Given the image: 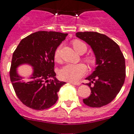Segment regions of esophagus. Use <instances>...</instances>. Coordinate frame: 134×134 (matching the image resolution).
<instances>
[{
    "label": "esophagus",
    "mask_w": 134,
    "mask_h": 134,
    "mask_svg": "<svg viewBox=\"0 0 134 134\" xmlns=\"http://www.w3.org/2000/svg\"><path fill=\"white\" fill-rule=\"evenodd\" d=\"M70 84H73V85H76V86H79L81 84V83H80V82H77V83H75V82H70Z\"/></svg>",
    "instance_id": "esophagus-1"
}]
</instances>
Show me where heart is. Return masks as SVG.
I'll list each match as a JSON object with an SVG mask.
<instances>
[{
    "label": "heart",
    "instance_id": "heart-1",
    "mask_svg": "<svg viewBox=\"0 0 134 134\" xmlns=\"http://www.w3.org/2000/svg\"><path fill=\"white\" fill-rule=\"evenodd\" d=\"M72 46L76 52L79 54H84L87 50V46L84 42L80 40H74L72 41ZM54 60L56 62L60 61V48L57 49L54 55ZM86 62L93 66L96 63V59L93 56H88L85 57ZM87 71L86 66L83 64H66L59 70V76L62 80L70 82H76L82 77Z\"/></svg>",
    "mask_w": 134,
    "mask_h": 134
}]
</instances>
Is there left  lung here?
I'll list each match as a JSON object with an SVG mask.
<instances>
[{"label":"left lung","instance_id":"1","mask_svg":"<svg viewBox=\"0 0 134 134\" xmlns=\"http://www.w3.org/2000/svg\"><path fill=\"white\" fill-rule=\"evenodd\" d=\"M76 37L85 41L96 57L95 70L86 80L91 93L83 99L86 105L101 107L113 100L125 80V59L119 46L109 37L96 32H77Z\"/></svg>","mask_w":134,"mask_h":134}]
</instances>
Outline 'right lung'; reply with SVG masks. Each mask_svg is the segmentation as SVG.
I'll use <instances>...</instances> for the list:
<instances>
[{
  "label": "right lung",
  "instance_id": "add662e5",
  "mask_svg": "<svg viewBox=\"0 0 134 134\" xmlns=\"http://www.w3.org/2000/svg\"><path fill=\"white\" fill-rule=\"evenodd\" d=\"M67 35L52 31L37 32L23 38L13 53L10 80L17 97L27 107L43 110L57 101V93L66 82L55 77L54 55ZM24 64L33 67L27 82L23 80L17 71Z\"/></svg>",
  "mask_w": 134,
  "mask_h": 134
}]
</instances>
